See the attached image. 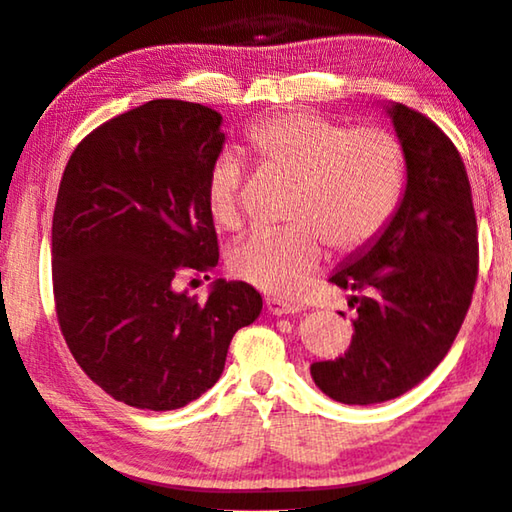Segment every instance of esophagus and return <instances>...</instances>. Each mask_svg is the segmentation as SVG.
Listing matches in <instances>:
<instances>
[{
    "label": "esophagus",
    "instance_id": "1",
    "mask_svg": "<svg viewBox=\"0 0 512 512\" xmlns=\"http://www.w3.org/2000/svg\"><path fill=\"white\" fill-rule=\"evenodd\" d=\"M266 310H269V314L282 316V314L298 312V307L287 303V300H280V298H266Z\"/></svg>",
    "mask_w": 512,
    "mask_h": 512
}]
</instances>
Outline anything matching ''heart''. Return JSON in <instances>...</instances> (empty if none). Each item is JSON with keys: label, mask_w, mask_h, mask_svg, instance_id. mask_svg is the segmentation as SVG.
<instances>
[{"label": "heart", "mask_w": 512, "mask_h": 512, "mask_svg": "<svg viewBox=\"0 0 512 512\" xmlns=\"http://www.w3.org/2000/svg\"><path fill=\"white\" fill-rule=\"evenodd\" d=\"M259 166L296 182L289 230L255 232L230 255L239 280L271 296H296L321 264L326 241L339 253L367 246L385 230L405 186L401 141L385 127L319 113H282L248 129ZM207 212L223 230L243 221L241 166L223 154L209 168Z\"/></svg>", "instance_id": "b5f03b06"}]
</instances>
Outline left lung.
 <instances>
[{"instance_id":"left-lung-1","label":"left lung","mask_w":512,"mask_h":512,"mask_svg":"<svg viewBox=\"0 0 512 512\" xmlns=\"http://www.w3.org/2000/svg\"><path fill=\"white\" fill-rule=\"evenodd\" d=\"M405 154V191L392 221L330 282L351 291L355 335L344 355L314 362L316 387L371 405L419 385L444 360L472 305L478 234L460 152L424 113L389 104Z\"/></svg>"}]
</instances>
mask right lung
<instances>
[{
    "instance_id": "right-lung-1",
    "label": "right lung",
    "mask_w": 512,
    "mask_h": 512,
    "mask_svg": "<svg viewBox=\"0 0 512 512\" xmlns=\"http://www.w3.org/2000/svg\"><path fill=\"white\" fill-rule=\"evenodd\" d=\"M221 113L152 100L93 129L70 154L52 218V282L72 358L139 410H177L221 378L234 332L262 312L246 282L216 280L207 303L184 273L218 264L207 212ZM209 280V275H205Z\"/></svg>"
}]
</instances>
